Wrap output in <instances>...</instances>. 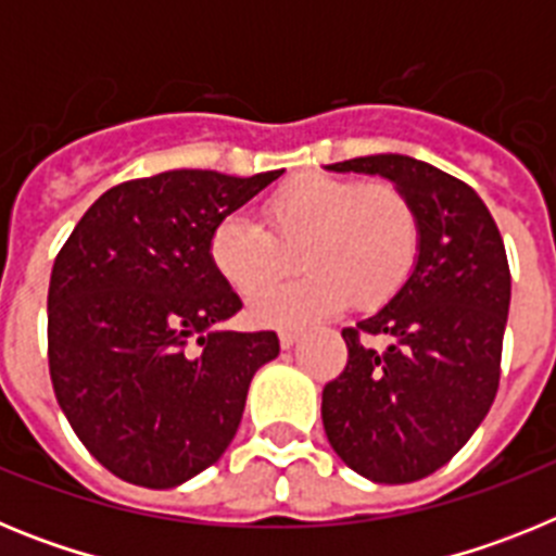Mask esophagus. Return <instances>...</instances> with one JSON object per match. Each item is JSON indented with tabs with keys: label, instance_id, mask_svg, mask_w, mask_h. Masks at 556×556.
Segmentation results:
<instances>
[{
	"label": "esophagus",
	"instance_id": "1",
	"mask_svg": "<svg viewBox=\"0 0 556 556\" xmlns=\"http://www.w3.org/2000/svg\"><path fill=\"white\" fill-rule=\"evenodd\" d=\"M278 339H281L283 351H289V348H292L294 342H298V331H281V333H278Z\"/></svg>",
	"mask_w": 556,
	"mask_h": 556
}]
</instances>
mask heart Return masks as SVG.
<instances>
[{
  "label": "heart",
  "instance_id": "heart-1",
  "mask_svg": "<svg viewBox=\"0 0 556 556\" xmlns=\"http://www.w3.org/2000/svg\"><path fill=\"white\" fill-rule=\"evenodd\" d=\"M262 214L267 229L248 214H228L208 239L214 269L244 298L291 271L294 254L307 267L250 303L258 326H306L351 301L362 312L381 308L420 258V217L390 184L303 172L264 200Z\"/></svg>",
  "mask_w": 556,
  "mask_h": 556
}]
</instances>
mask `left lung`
Wrapping results in <instances>:
<instances>
[{
  "label": "left lung",
  "instance_id": "left-lung-1",
  "mask_svg": "<svg viewBox=\"0 0 556 556\" xmlns=\"http://www.w3.org/2000/svg\"><path fill=\"white\" fill-rule=\"evenodd\" d=\"M392 180L424 230L409 283L345 328L348 365L323 390L328 443L378 484L426 479L468 443L498 392L509 264L488 205L459 178L409 155L331 164ZM370 336H387L384 352Z\"/></svg>",
  "mask_w": 556,
  "mask_h": 556
}]
</instances>
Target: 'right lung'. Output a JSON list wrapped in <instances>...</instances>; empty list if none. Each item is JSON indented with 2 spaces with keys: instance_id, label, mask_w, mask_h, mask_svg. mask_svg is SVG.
<instances>
[{
  "instance_id": "right-lung-1",
  "label": "right lung",
  "mask_w": 556,
  "mask_h": 556,
  "mask_svg": "<svg viewBox=\"0 0 556 556\" xmlns=\"http://www.w3.org/2000/svg\"><path fill=\"white\" fill-rule=\"evenodd\" d=\"M283 169H172L113 186L49 278V376L80 443L139 488H178L233 440L275 331H217L242 301L208 258L217 223ZM195 345L191 346L190 342Z\"/></svg>"
}]
</instances>
